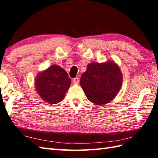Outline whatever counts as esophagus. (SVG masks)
<instances>
[{
  "label": "esophagus",
  "mask_w": 158,
  "mask_h": 158,
  "mask_svg": "<svg viewBox=\"0 0 158 158\" xmlns=\"http://www.w3.org/2000/svg\"><path fill=\"white\" fill-rule=\"evenodd\" d=\"M73 82L74 84H79V77H75V78L73 79Z\"/></svg>",
  "instance_id": "obj_1"
}]
</instances>
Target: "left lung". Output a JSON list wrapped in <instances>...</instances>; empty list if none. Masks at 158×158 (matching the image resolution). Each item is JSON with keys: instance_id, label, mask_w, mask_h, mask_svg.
Segmentation results:
<instances>
[{"instance_id": "8db88e82", "label": "left lung", "mask_w": 158, "mask_h": 158, "mask_svg": "<svg viewBox=\"0 0 158 158\" xmlns=\"http://www.w3.org/2000/svg\"><path fill=\"white\" fill-rule=\"evenodd\" d=\"M122 73L113 60L91 62L82 74L80 85L90 102L104 105L115 98L122 88Z\"/></svg>"}]
</instances>
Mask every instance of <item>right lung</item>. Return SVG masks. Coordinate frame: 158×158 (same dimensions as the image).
<instances>
[{"label": "right lung", "instance_id": "add662e5", "mask_svg": "<svg viewBox=\"0 0 158 158\" xmlns=\"http://www.w3.org/2000/svg\"><path fill=\"white\" fill-rule=\"evenodd\" d=\"M71 80L64 69L53 64L36 76L35 86L42 100L49 105L57 104L64 98Z\"/></svg>", "mask_w": 158, "mask_h": 158}]
</instances>
